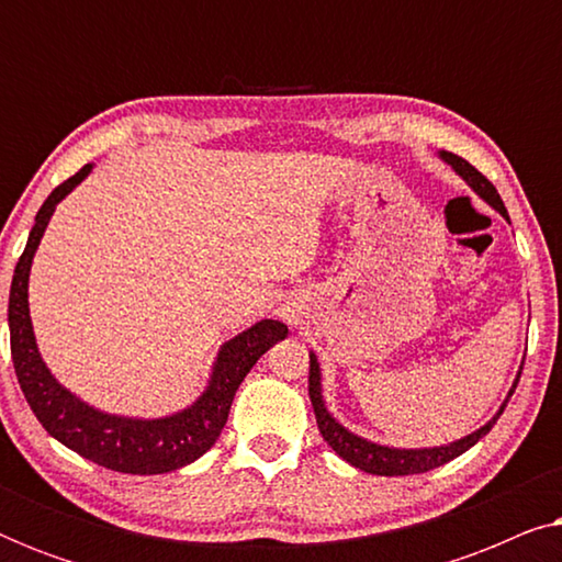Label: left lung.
<instances>
[{"label": "left lung", "mask_w": 562, "mask_h": 562, "mask_svg": "<svg viewBox=\"0 0 562 562\" xmlns=\"http://www.w3.org/2000/svg\"><path fill=\"white\" fill-rule=\"evenodd\" d=\"M442 158L448 160V164L456 168V171L463 176L468 183H471L475 194L486 199V202L494 206V210H498L506 220H509V214H506V206L502 202V196H498V191L494 189V183H491L486 176H483L481 171H475V168L468 164V160L458 158L456 153H442ZM519 375H517V381H514V386L509 391V396H506V402H509L512 394H514V389H517ZM310 398H312V406H314V417H317V427H319L322 437H325V440H327L329 448H333L342 460H348L350 465H356V468H360V471L373 473V475H414V473L432 471V468H437V465H445V463H448V460L463 456L468 448H473V445L479 442L481 437L486 435L488 429L496 425V419L502 417V412H504V406H506V402H504L502 409H498V414L488 422V425H483L479 432L468 435V437H463V440L442 445V448L396 450V448H386V445L368 442V440H363V437L348 432V429H345L342 425H337V422L329 417V412L325 409V402H322L319 366H317V358H314V356H310Z\"/></svg>", "instance_id": "left-lung-1"}]
</instances>
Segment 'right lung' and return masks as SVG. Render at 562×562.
<instances>
[{
	"mask_svg": "<svg viewBox=\"0 0 562 562\" xmlns=\"http://www.w3.org/2000/svg\"><path fill=\"white\" fill-rule=\"evenodd\" d=\"M91 171L87 164L71 179L58 183L45 199L35 217V227L30 229L27 245L14 266L12 289H10V345L12 363L18 373L20 389L25 394L30 409L45 432L64 442L66 448L79 452L91 463L110 468L117 473L133 475H156L168 473L176 468L194 463L199 456L217 442L225 427L229 406H233L235 391L256 360L271 348L273 342L283 340L289 329L279 319H260L258 325L245 329L220 350L217 363L206 391L196 404L173 417L164 419H127L112 417L91 409L79 402L74 394L60 386L45 368L41 352H37L33 322L27 310V279L30 263L37 250V243L48 227V220L56 204L71 191L83 176Z\"/></svg>",
	"mask_w": 562,
	"mask_h": 562,
	"instance_id": "add662e5",
	"label": "right lung"
}]
</instances>
